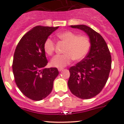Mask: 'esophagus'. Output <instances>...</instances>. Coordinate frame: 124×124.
<instances>
[{
	"instance_id": "34e87169",
	"label": "esophagus",
	"mask_w": 124,
	"mask_h": 124,
	"mask_svg": "<svg viewBox=\"0 0 124 124\" xmlns=\"http://www.w3.org/2000/svg\"><path fill=\"white\" fill-rule=\"evenodd\" d=\"M58 70H59V71H62L63 70V68H58Z\"/></svg>"
}]
</instances>
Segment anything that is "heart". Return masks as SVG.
Masks as SVG:
<instances>
[{
    "label": "heart",
    "mask_w": 124,
    "mask_h": 124,
    "mask_svg": "<svg viewBox=\"0 0 124 124\" xmlns=\"http://www.w3.org/2000/svg\"><path fill=\"white\" fill-rule=\"evenodd\" d=\"M61 40L67 44L64 54L55 56L51 60L50 64L56 68H63L69 64L73 59L80 61L86 56L90 48V41L85 36H79L70 31H65L57 34ZM55 44L53 40L48 38L44 45V51L47 54L52 55Z\"/></svg>",
    "instance_id": "obj_1"
}]
</instances>
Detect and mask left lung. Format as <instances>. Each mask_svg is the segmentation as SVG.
<instances>
[{"label": "left lung", "instance_id": "8db88e82", "mask_svg": "<svg viewBox=\"0 0 124 124\" xmlns=\"http://www.w3.org/2000/svg\"><path fill=\"white\" fill-rule=\"evenodd\" d=\"M85 32L90 41L86 57L69 69L68 86L72 94L83 99L98 94L106 84L111 67V57L107 45L101 34L84 25H71Z\"/></svg>", "mask_w": 124, "mask_h": 124}]
</instances>
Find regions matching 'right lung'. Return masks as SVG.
Segmentation results:
<instances>
[{
    "instance_id": "1",
    "label": "right lung",
    "mask_w": 124,
    "mask_h": 124,
    "mask_svg": "<svg viewBox=\"0 0 124 124\" xmlns=\"http://www.w3.org/2000/svg\"><path fill=\"white\" fill-rule=\"evenodd\" d=\"M58 28H33L22 38L15 50L13 62L15 82L23 94L31 100L47 97L59 74L56 68H45L48 61L44 48L48 37Z\"/></svg>"
}]
</instances>
